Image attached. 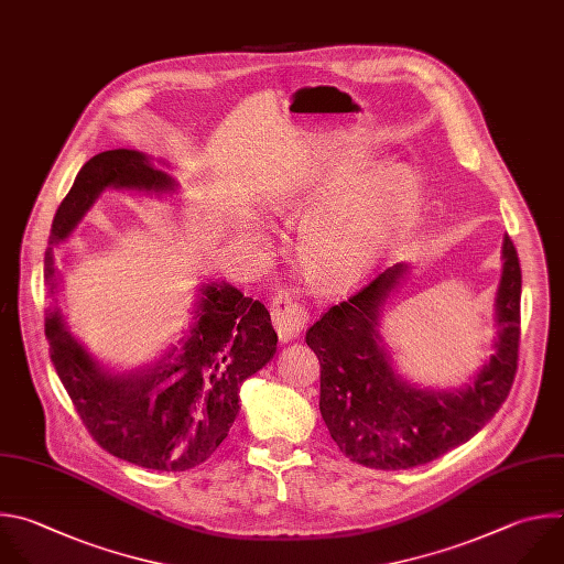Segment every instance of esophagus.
Instances as JSON below:
<instances>
[{
	"mask_svg": "<svg viewBox=\"0 0 564 564\" xmlns=\"http://www.w3.org/2000/svg\"><path fill=\"white\" fill-rule=\"evenodd\" d=\"M271 315H273V326H275L282 343L295 340V337L304 330V326L308 322L306 306L300 304L297 300H293L291 295H278L273 300Z\"/></svg>",
	"mask_w": 564,
	"mask_h": 564,
	"instance_id": "1",
	"label": "esophagus"
}]
</instances>
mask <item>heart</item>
I'll return each mask as SVG.
<instances>
[{
  "mask_svg": "<svg viewBox=\"0 0 564 564\" xmlns=\"http://www.w3.org/2000/svg\"><path fill=\"white\" fill-rule=\"evenodd\" d=\"M420 202L409 169L373 158L311 162L271 191V208L282 215L318 204L300 224V258L333 289L360 282L406 234Z\"/></svg>",
  "mask_w": 564,
  "mask_h": 564,
  "instance_id": "heart-1",
  "label": "heart"
}]
</instances>
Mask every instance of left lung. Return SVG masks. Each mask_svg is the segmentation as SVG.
<instances>
[{"label":"left lung","instance_id":"left-lung-1","mask_svg":"<svg viewBox=\"0 0 564 564\" xmlns=\"http://www.w3.org/2000/svg\"><path fill=\"white\" fill-rule=\"evenodd\" d=\"M502 260L494 356L460 389H417L391 367L380 317L406 264L382 271L306 330V345L319 360V413L349 460L382 471L426 465L471 440L496 415L511 391L520 345L522 271L509 236Z\"/></svg>","mask_w":564,"mask_h":564}]
</instances>
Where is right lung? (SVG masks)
Instances as JSON below:
<instances>
[{"mask_svg":"<svg viewBox=\"0 0 564 564\" xmlns=\"http://www.w3.org/2000/svg\"><path fill=\"white\" fill-rule=\"evenodd\" d=\"M175 186L140 151L116 149L90 158L53 219L44 256L48 295L57 289L53 247L70 236L101 191L162 195ZM44 328L51 362L93 440L116 458L153 471H186L206 463L240 413L242 382L278 349L267 306L224 280L199 289L186 337L153 365L129 373L99 365L66 328L57 306L48 308Z\"/></svg>","mask_w":564,"mask_h":564,"instance_id":"right-lung-1","label":"right lung"}]
</instances>
